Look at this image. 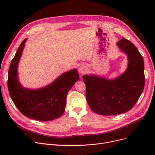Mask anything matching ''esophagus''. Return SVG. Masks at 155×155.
Returning <instances> with one entry per match:
<instances>
[{"label":"esophagus","instance_id":"34e87169","mask_svg":"<svg viewBox=\"0 0 155 155\" xmlns=\"http://www.w3.org/2000/svg\"><path fill=\"white\" fill-rule=\"evenodd\" d=\"M78 71L80 73H82V74H83V73H85L87 71V67L84 64L80 65L78 68Z\"/></svg>","mask_w":155,"mask_h":155}]
</instances>
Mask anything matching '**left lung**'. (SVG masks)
I'll use <instances>...</instances> for the list:
<instances>
[{
  "label": "left lung",
  "mask_w": 155,
  "mask_h": 155,
  "mask_svg": "<svg viewBox=\"0 0 155 155\" xmlns=\"http://www.w3.org/2000/svg\"><path fill=\"white\" fill-rule=\"evenodd\" d=\"M117 45L127 56L126 71L113 79L92 74L83 76L87 103L94 112L100 115H117L131 110L144 87V61L141 54L124 38Z\"/></svg>",
  "instance_id": "left-lung-1"
}]
</instances>
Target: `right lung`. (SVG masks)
Segmentation results:
<instances>
[{"label":"right lung","instance_id":"right-lung-1","mask_svg":"<svg viewBox=\"0 0 155 155\" xmlns=\"http://www.w3.org/2000/svg\"><path fill=\"white\" fill-rule=\"evenodd\" d=\"M27 39L18 48L8 72V89L14 104L24 116L40 121H49L60 117L64 112L67 95L79 80L77 69L59 76L43 88H26L19 81L18 67Z\"/></svg>","mask_w":155,"mask_h":155}]
</instances>
